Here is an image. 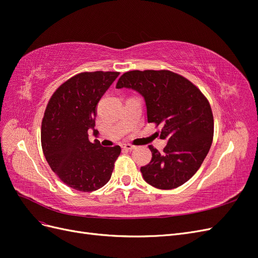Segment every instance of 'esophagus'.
<instances>
[{
  "label": "esophagus",
  "instance_id": "esophagus-1",
  "mask_svg": "<svg viewBox=\"0 0 258 258\" xmlns=\"http://www.w3.org/2000/svg\"><path fill=\"white\" fill-rule=\"evenodd\" d=\"M135 147H136V146L131 145V144H123V145H122V150H124V151H132Z\"/></svg>",
  "mask_w": 258,
  "mask_h": 258
}]
</instances>
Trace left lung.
Listing matches in <instances>:
<instances>
[{"mask_svg":"<svg viewBox=\"0 0 258 258\" xmlns=\"http://www.w3.org/2000/svg\"><path fill=\"white\" fill-rule=\"evenodd\" d=\"M132 88L145 99L147 121L161 126L168 143L160 153L150 145L152 160L141 167L145 181L159 189L183 185L197 172L213 141L212 108L200 89L169 70L123 73L116 88Z\"/></svg>","mask_w":258,"mask_h":258,"instance_id":"obj_1","label":"left lung"}]
</instances>
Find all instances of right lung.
I'll list each match as a JSON object with an SVG mask.
<instances>
[{"mask_svg": "<svg viewBox=\"0 0 258 258\" xmlns=\"http://www.w3.org/2000/svg\"><path fill=\"white\" fill-rule=\"evenodd\" d=\"M118 75L103 71L76 74L59 86L45 108L44 156L56 175L73 189L90 192L104 186L120 155V146L104 147L88 138L89 129L96 126L97 104Z\"/></svg>", "mask_w": 258, "mask_h": 258, "instance_id": "obj_1", "label": "right lung"}]
</instances>
